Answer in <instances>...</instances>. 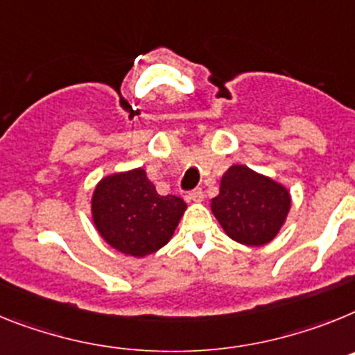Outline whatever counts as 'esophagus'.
<instances>
[{
	"label": "esophagus",
	"instance_id": "esophagus-1",
	"mask_svg": "<svg viewBox=\"0 0 355 355\" xmlns=\"http://www.w3.org/2000/svg\"><path fill=\"white\" fill-rule=\"evenodd\" d=\"M189 200H193V202H202V200H203V191L200 189V187L193 189L189 193Z\"/></svg>",
	"mask_w": 355,
	"mask_h": 355
}]
</instances>
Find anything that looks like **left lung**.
<instances>
[{"label":"left lung","instance_id":"obj_1","mask_svg":"<svg viewBox=\"0 0 355 355\" xmlns=\"http://www.w3.org/2000/svg\"><path fill=\"white\" fill-rule=\"evenodd\" d=\"M289 207L291 198L284 186L246 166L229 168L211 205L227 236L248 246L270 243L284 225Z\"/></svg>","mask_w":355,"mask_h":355}]
</instances>
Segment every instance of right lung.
I'll list each match as a JSON object with an SVG mask.
<instances>
[{"mask_svg":"<svg viewBox=\"0 0 355 355\" xmlns=\"http://www.w3.org/2000/svg\"><path fill=\"white\" fill-rule=\"evenodd\" d=\"M186 202L160 196L144 169L105 177L92 195V220L112 248L144 257L171 239Z\"/></svg>","mask_w":355,"mask_h":355,"instance_id":"add662e5","label":"right lung"}]
</instances>
